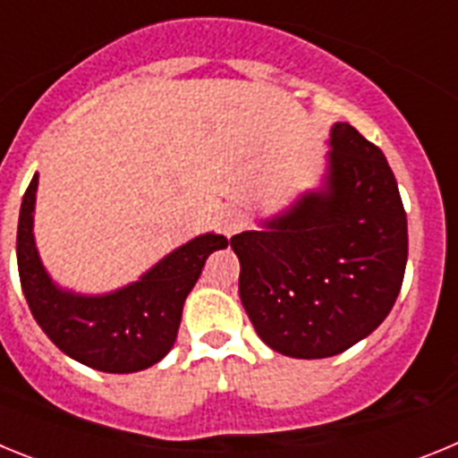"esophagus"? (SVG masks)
I'll return each mask as SVG.
<instances>
[{"label":"esophagus","mask_w":458,"mask_h":458,"mask_svg":"<svg viewBox=\"0 0 458 458\" xmlns=\"http://www.w3.org/2000/svg\"><path fill=\"white\" fill-rule=\"evenodd\" d=\"M217 226H220V232L225 236H233V233H238L242 229V213L238 208H233V206H226V208H222L217 213Z\"/></svg>","instance_id":"esophagus-1"}]
</instances>
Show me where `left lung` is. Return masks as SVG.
<instances>
[{
	"label": "left lung",
	"instance_id": "left-lung-1",
	"mask_svg": "<svg viewBox=\"0 0 458 458\" xmlns=\"http://www.w3.org/2000/svg\"><path fill=\"white\" fill-rule=\"evenodd\" d=\"M232 250L241 302L270 349L301 360L351 349L386 321L406 273V210L383 151L335 123L323 188L236 233Z\"/></svg>",
	"mask_w": 458,
	"mask_h": 458
}]
</instances>
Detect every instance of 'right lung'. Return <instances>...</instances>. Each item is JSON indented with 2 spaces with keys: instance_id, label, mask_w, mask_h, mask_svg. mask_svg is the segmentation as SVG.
<instances>
[{
  "instance_id": "obj_1",
  "label": "right lung",
  "mask_w": 458,
  "mask_h": 458,
  "mask_svg": "<svg viewBox=\"0 0 458 458\" xmlns=\"http://www.w3.org/2000/svg\"><path fill=\"white\" fill-rule=\"evenodd\" d=\"M38 174L22 197L18 220V273L22 293L40 330L56 349L91 369L132 374L156 365L179 335L183 302L208 254L229 245L204 233L174 250L137 282L105 295L64 291L43 268L34 241Z\"/></svg>"
}]
</instances>
